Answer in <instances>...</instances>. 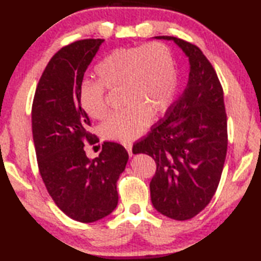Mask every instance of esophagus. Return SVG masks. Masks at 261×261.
I'll list each match as a JSON object with an SVG mask.
<instances>
[{
    "mask_svg": "<svg viewBox=\"0 0 261 261\" xmlns=\"http://www.w3.org/2000/svg\"><path fill=\"white\" fill-rule=\"evenodd\" d=\"M124 147L126 148L127 153H129V155L131 156V155H132V145H131V143H127V144H125V145H124Z\"/></svg>",
    "mask_w": 261,
    "mask_h": 261,
    "instance_id": "1",
    "label": "esophagus"
}]
</instances>
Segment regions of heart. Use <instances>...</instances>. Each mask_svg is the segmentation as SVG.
<instances>
[{"instance_id": "heart-1", "label": "heart", "mask_w": 261, "mask_h": 261, "mask_svg": "<svg viewBox=\"0 0 261 261\" xmlns=\"http://www.w3.org/2000/svg\"><path fill=\"white\" fill-rule=\"evenodd\" d=\"M94 71L98 82H83L78 101L84 113L100 120L108 112L106 90L121 88L124 109L109 115L101 134L109 140L129 143L138 138L173 105L178 77L170 48L159 41L117 48L106 55Z\"/></svg>"}]
</instances>
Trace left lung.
I'll return each mask as SVG.
<instances>
[{"label": "left lung", "mask_w": 261, "mask_h": 261, "mask_svg": "<svg viewBox=\"0 0 261 261\" xmlns=\"http://www.w3.org/2000/svg\"><path fill=\"white\" fill-rule=\"evenodd\" d=\"M155 38L173 40L189 57V81L166 117L132 152L148 154L156 163L149 183L155 210L184 221L200 213L219 187L228 146L223 90L196 45L168 35Z\"/></svg>", "instance_id": "8db88e82"}]
</instances>
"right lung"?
I'll use <instances>...</instances> for the list:
<instances>
[{
	"instance_id": "obj_1",
	"label": "right lung",
	"mask_w": 261,
	"mask_h": 261,
	"mask_svg": "<svg viewBox=\"0 0 261 261\" xmlns=\"http://www.w3.org/2000/svg\"><path fill=\"white\" fill-rule=\"evenodd\" d=\"M103 39L78 40L56 53L38 83L32 105V134L41 178L57 207L69 218L91 223L109 215L118 202L117 179L129 154L105 141L88 159L85 143L95 144L91 121L79 106L84 73Z\"/></svg>"
}]
</instances>
